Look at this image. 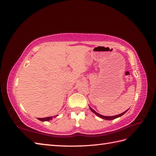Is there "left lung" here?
Wrapping results in <instances>:
<instances>
[{"label":"left lung","instance_id":"obj_1","mask_svg":"<svg viewBox=\"0 0 156 156\" xmlns=\"http://www.w3.org/2000/svg\"><path fill=\"white\" fill-rule=\"evenodd\" d=\"M90 110H91V111L92 112H94V114L95 115H96L98 116H99V117H100V118H101L102 119H105V120H113V119H117V118H119V117H120V116H122L123 115H124L125 113L127 111V109L126 111H125V112H122V113H121V114H120V115H116V116H103V115H100L99 114V113H98V112H96L95 111H94V109H92V108L90 107Z\"/></svg>","mask_w":156,"mask_h":156}]
</instances>
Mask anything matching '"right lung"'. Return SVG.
Returning <instances> with one entry per match:
<instances>
[{
  "instance_id": "add662e5",
  "label": "right lung",
  "mask_w": 156,
  "mask_h": 156,
  "mask_svg": "<svg viewBox=\"0 0 156 156\" xmlns=\"http://www.w3.org/2000/svg\"><path fill=\"white\" fill-rule=\"evenodd\" d=\"M52 119H53V116L50 117H46V118H37V119L41 120V121H49Z\"/></svg>"
}]
</instances>
